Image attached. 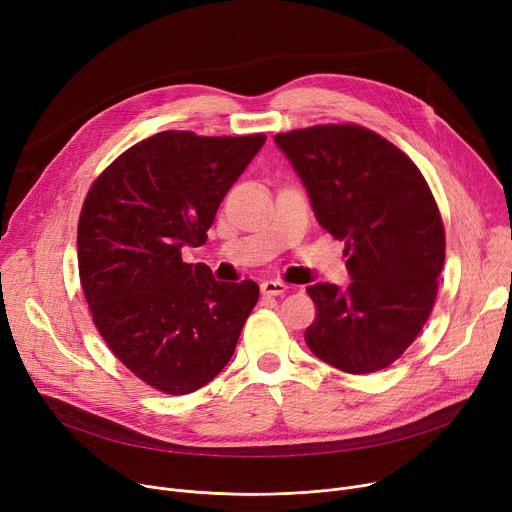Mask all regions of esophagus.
<instances>
[{
	"instance_id": "34e87169",
	"label": "esophagus",
	"mask_w": 512,
	"mask_h": 512,
	"mask_svg": "<svg viewBox=\"0 0 512 512\" xmlns=\"http://www.w3.org/2000/svg\"><path fill=\"white\" fill-rule=\"evenodd\" d=\"M288 290V286L280 280H267L261 284V292L265 297H282V294Z\"/></svg>"
}]
</instances>
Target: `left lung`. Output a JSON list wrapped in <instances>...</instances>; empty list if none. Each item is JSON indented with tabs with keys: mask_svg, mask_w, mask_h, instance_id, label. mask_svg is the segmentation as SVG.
Segmentation results:
<instances>
[{
	"mask_svg": "<svg viewBox=\"0 0 512 512\" xmlns=\"http://www.w3.org/2000/svg\"><path fill=\"white\" fill-rule=\"evenodd\" d=\"M274 141L319 226L344 240L353 280L307 288L317 317L305 342L346 373L380 371L407 351L436 303L446 249L436 199L413 161L363 126L321 124Z\"/></svg>",
	"mask_w": 512,
	"mask_h": 512,
	"instance_id": "8db88e82",
	"label": "left lung"
}]
</instances>
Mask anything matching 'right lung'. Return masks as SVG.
Returning a JSON list of instances; mask_svg holds the SVG:
<instances>
[{"mask_svg": "<svg viewBox=\"0 0 512 512\" xmlns=\"http://www.w3.org/2000/svg\"><path fill=\"white\" fill-rule=\"evenodd\" d=\"M265 134L166 130L132 145L89 188L78 220V274L110 351L151 388L188 394L230 357L259 299L253 280L218 282L201 247L222 199Z\"/></svg>", "mask_w": 512, "mask_h": 512, "instance_id": "add662e5", "label": "right lung"}]
</instances>
